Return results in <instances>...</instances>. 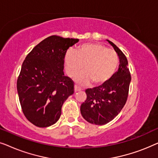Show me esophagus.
Returning <instances> with one entry per match:
<instances>
[{"instance_id": "1", "label": "esophagus", "mask_w": 158, "mask_h": 158, "mask_svg": "<svg viewBox=\"0 0 158 158\" xmlns=\"http://www.w3.org/2000/svg\"><path fill=\"white\" fill-rule=\"evenodd\" d=\"M80 90H81V88H80L77 85H74V91L76 93L77 91H80Z\"/></svg>"}]
</instances>
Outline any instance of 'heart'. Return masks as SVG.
<instances>
[{
	"mask_svg": "<svg viewBox=\"0 0 158 158\" xmlns=\"http://www.w3.org/2000/svg\"><path fill=\"white\" fill-rule=\"evenodd\" d=\"M68 75L74 77L83 70L85 72L77 77L82 85H101L113 77L118 66V56L112 49L98 43H87L80 46L77 52L69 50L64 57Z\"/></svg>",
	"mask_w": 158,
	"mask_h": 158,
	"instance_id": "heart-1",
	"label": "heart"
}]
</instances>
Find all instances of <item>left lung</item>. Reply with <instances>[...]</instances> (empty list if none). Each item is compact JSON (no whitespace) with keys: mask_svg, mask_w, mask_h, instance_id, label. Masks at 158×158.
Here are the masks:
<instances>
[{"mask_svg":"<svg viewBox=\"0 0 158 158\" xmlns=\"http://www.w3.org/2000/svg\"><path fill=\"white\" fill-rule=\"evenodd\" d=\"M118 56L119 65L113 77L98 87L85 90L87 98L81 106L83 117L90 124L103 125L113 120L122 111L127 100L131 75L124 54L111 41Z\"/></svg>","mask_w":158,"mask_h":158,"instance_id":"left-lung-1","label":"left lung"}]
</instances>
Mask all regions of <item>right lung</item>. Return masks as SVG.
Returning <instances> with one entry per match:
<instances>
[{
    "label": "right lung",
    "mask_w": 158,
    "mask_h": 158,
    "mask_svg": "<svg viewBox=\"0 0 158 158\" xmlns=\"http://www.w3.org/2000/svg\"><path fill=\"white\" fill-rule=\"evenodd\" d=\"M78 39L49 36L34 47L23 61L17 91L26 118L38 127L55 124L66 99L74 93L70 77L64 76V59Z\"/></svg>",
    "instance_id": "1"
}]
</instances>
